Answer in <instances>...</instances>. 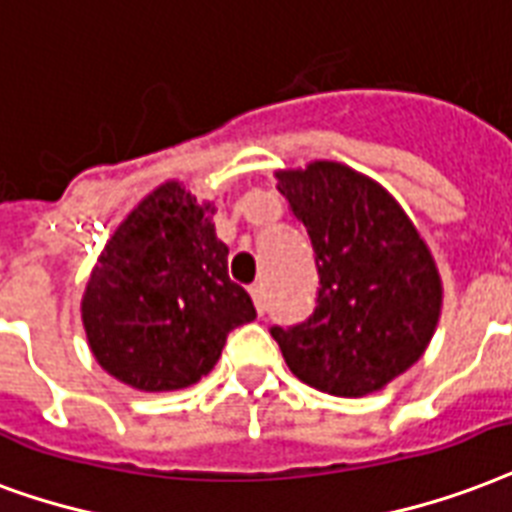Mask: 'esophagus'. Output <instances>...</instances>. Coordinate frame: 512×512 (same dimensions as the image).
Returning a JSON list of instances; mask_svg holds the SVG:
<instances>
[{
    "mask_svg": "<svg viewBox=\"0 0 512 512\" xmlns=\"http://www.w3.org/2000/svg\"><path fill=\"white\" fill-rule=\"evenodd\" d=\"M249 295H252V300H255L257 314L263 317V314H265V290H263V284H255V287H249Z\"/></svg>",
    "mask_w": 512,
    "mask_h": 512,
    "instance_id": "obj_1",
    "label": "esophagus"
}]
</instances>
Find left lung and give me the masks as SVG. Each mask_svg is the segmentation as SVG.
I'll list each match as a JSON object with an SVG mask.
<instances>
[{"label": "left lung", "mask_w": 512, "mask_h": 512, "mask_svg": "<svg viewBox=\"0 0 512 512\" xmlns=\"http://www.w3.org/2000/svg\"><path fill=\"white\" fill-rule=\"evenodd\" d=\"M317 260L314 314L271 327L287 368L319 392L384 389L427 349L443 284L419 230L384 187L343 163L276 171Z\"/></svg>", "instance_id": "8db88e82"}]
</instances>
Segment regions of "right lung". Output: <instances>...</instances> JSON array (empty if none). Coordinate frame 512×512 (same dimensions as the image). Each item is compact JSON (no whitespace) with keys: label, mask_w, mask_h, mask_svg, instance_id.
<instances>
[{"label":"right lung","mask_w":512,"mask_h":512,"mask_svg":"<svg viewBox=\"0 0 512 512\" xmlns=\"http://www.w3.org/2000/svg\"><path fill=\"white\" fill-rule=\"evenodd\" d=\"M212 204L179 182L155 187L117 225L83 295L96 362L142 392H171L217 365L233 327L257 317L230 282Z\"/></svg>","instance_id":"1"}]
</instances>
